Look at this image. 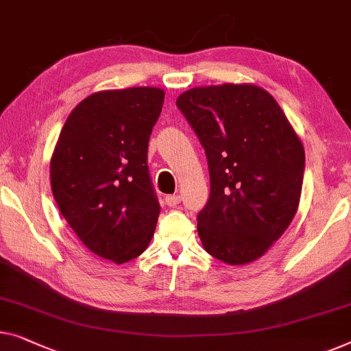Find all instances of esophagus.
Returning <instances> with one entry per match:
<instances>
[{"label":"esophagus","instance_id":"1","mask_svg":"<svg viewBox=\"0 0 351 351\" xmlns=\"http://www.w3.org/2000/svg\"><path fill=\"white\" fill-rule=\"evenodd\" d=\"M182 197L179 195H171V196H166V204L169 207H177L180 204Z\"/></svg>","mask_w":351,"mask_h":351}]
</instances>
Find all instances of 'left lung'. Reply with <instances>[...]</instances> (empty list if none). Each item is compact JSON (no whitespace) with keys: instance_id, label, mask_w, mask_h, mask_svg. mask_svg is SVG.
<instances>
[{"instance_id":"obj_1","label":"left lung","mask_w":351,"mask_h":351,"mask_svg":"<svg viewBox=\"0 0 351 351\" xmlns=\"http://www.w3.org/2000/svg\"><path fill=\"white\" fill-rule=\"evenodd\" d=\"M176 104L209 165L210 195L197 213L202 247L228 264L255 261L298 210L302 142L277 101L256 85L191 88Z\"/></svg>"}]
</instances>
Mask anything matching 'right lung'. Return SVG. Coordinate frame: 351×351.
<instances>
[{
	"label": "right lung",
	"instance_id": "add662e5",
	"mask_svg": "<svg viewBox=\"0 0 351 351\" xmlns=\"http://www.w3.org/2000/svg\"><path fill=\"white\" fill-rule=\"evenodd\" d=\"M165 91L108 90L75 106L50 161L58 209L84 245L117 264L145 250L160 215L147 149Z\"/></svg>",
	"mask_w": 351,
	"mask_h": 351
}]
</instances>
